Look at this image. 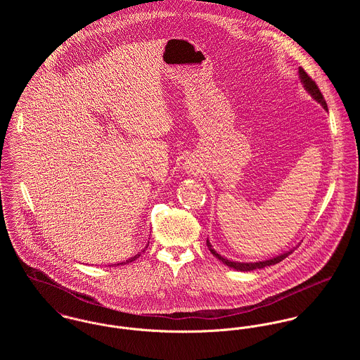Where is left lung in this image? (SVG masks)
Here are the masks:
<instances>
[{
    "mask_svg": "<svg viewBox=\"0 0 360 360\" xmlns=\"http://www.w3.org/2000/svg\"><path fill=\"white\" fill-rule=\"evenodd\" d=\"M298 73H300L301 83H302L304 89L307 90V93L310 94V97H311L316 103H320L326 110H328V109H327V103H326L324 98H323V94L320 93V90H319V87L316 86V83L309 77L308 73H307L302 68H300ZM206 245H207V248H209V251L212 252L213 257H217V259H219L220 262H223L226 266H229V267H231V269H234V270H240V271H251V270H255V269H263V267H266V266L276 264V263L281 262L283 259H285L290 254H292L294 250H295V248H292V250H290V251H287V252H284V254H281V255L270 257V259H266V260H259V262H236V260H230V259L221 257L220 254H217V252L213 250L212 244L209 243V238L206 240Z\"/></svg>",
    "mask_w": 360,
    "mask_h": 360,
    "instance_id": "obj_1",
    "label": "left lung"
}]
</instances>
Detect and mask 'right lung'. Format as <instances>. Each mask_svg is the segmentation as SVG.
Masks as SVG:
<instances>
[{
    "label": "right lung",
    "instance_id": "right-lung-1",
    "mask_svg": "<svg viewBox=\"0 0 360 360\" xmlns=\"http://www.w3.org/2000/svg\"><path fill=\"white\" fill-rule=\"evenodd\" d=\"M148 244H150V241H148ZM148 244H147V245H146V247H144V248H143V251H141V252H139V254H137V255H134V257H129V259H127V260H126V262H120V263H116V264H117V266H119V264H126V263H130V262H133V260H136V259H137V257H140V255H141V254H143V252H144V251H146V250H147V248H148Z\"/></svg>",
    "mask_w": 360,
    "mask_h": 360
}]
</instances>
